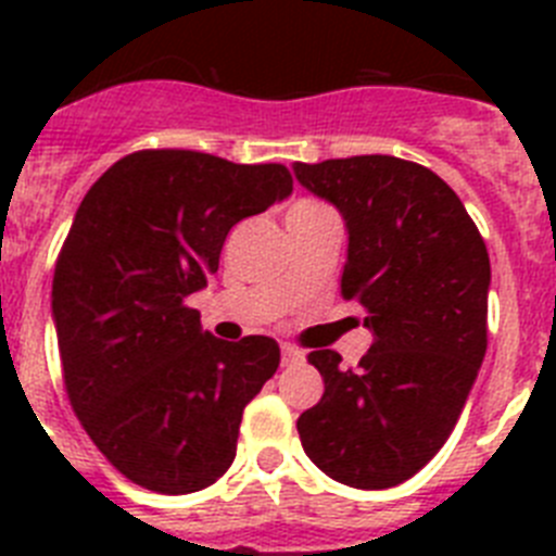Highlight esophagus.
<instances>
[{"label": "esophagus", "mask_w": 556, "mask_h": 556, "mask_svg": "<svg viewBox=\"0 0 556 556\" xmlns=\"http://www.w3.org/2000/svg\"><path fill=\"white\" fill-rule=\"evenodd\" d=\"M281 362H283V365H294V362H303V351H298L294 345H283L281 348Z\"/></svg>", "instance_id": "esophagus-1"}]
</instances>
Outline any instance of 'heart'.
Wrapping results in <instances>:
<instances>
[{"instance_id":"obj_1","label":"heart","mask_w":556,"mask_h":556,"mask_svg":"<svg viewBox=\"0 0 556 556\" xmlns=\"http://www.w3.org/2000/svg\"><path fill=\"white\" fill-rule=\"evenodd\" d=\"M312 205H317V203H298L294 208H312Z\"/></svg>"}]
</instances>
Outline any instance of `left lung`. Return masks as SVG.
Masks as SVG:
<instances>
[{
	"label": "left lung",
	"mask_w": 556,
	"mask_h": 556,
	"mask_svg": "<svg viewBox=\"0 0 556 556\" xmlns=\"http://www.w3.org/2000/svg\"><path fill=\"white\" fill-rule=\"evenodd\" d=\"M348 225L342 298L372 345L356 367L312 351L326 392L298 417L303 451L333 481L395 488L443 448L488 351L490 255L456 191L395 155L292 166Z\"/></svg>",
	"instance_id": "1"
}]
</instances>
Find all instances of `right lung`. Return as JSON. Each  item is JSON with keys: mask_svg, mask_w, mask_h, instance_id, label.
<instances>
[{"mask_svg": "<svg viewBox=\"0 0 556 556\" xmlns=\"http://www.w3.org/2000/svg\"><path fill=\"white\" fill-rule=\"evenodd\" d=\"M292 191L283 164L139 150L83 198L55 262L63 384L91 443L139 488L186 495L236 456L244 406L278 370L269 337L225 342L186 298L225 236Z\"/></svg>", "mask_w": 556, "mask_h": 556, "instance_id": "right-lung-1", "label": "right lung"}]
</instances>
